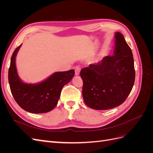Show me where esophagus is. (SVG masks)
<instances>
[{
	"label": "esophagus",
	"mask_w": 153,
	"mask_h": 153,
	"mask_svg": "<svg viewBox=\"0 0 153 153\" xmlns=\"http://www.w3.org/2000/svg\"><path fill=\"white\" fill-rule=\"evenodd\" d=\"M75 75H78L80 74V67L79 66H76L75 68Z\"/></svg>",
	"instance_id": "1"
}]
</instances>
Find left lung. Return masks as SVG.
<instances>
[{"label":"left lung","instance_id":"1","mask_svg":"<svg viewBox=\"0 0 153 153\" xmlns=\"http://www.w3.org/2000/svg\"><path fill=\"white\" fill-rule=\"evenodd\" d=\"M114 55L83 68L82 95L85 103L95 110H108L121 105L134 85L135 71L130 47L123 35H115Z\"/></svg>","mask_w":153,"mask_h":153}]
</instances>
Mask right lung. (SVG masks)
Masks as SVG:
<instances>
[{
	"mask_svg": "<svg viewBox=\"0 0 153 153\" xmlns=\"http://www.w3.org/2000/svg\"><path fill=\"white\" fill-rule=\"evenodd\" d=\"M22 45L11 56L8 80L14 99L22 108L32 114L48 112L58 103L63 87L71 81L75 75L74 69L56 72L47 79L36 84H25L18 75L15 59Z\"/></svg>",
	"mask_w": 153,
	"mask_h": 153,
	"instance_id": "1",
	"label": "right lung"
}]
</instances>
